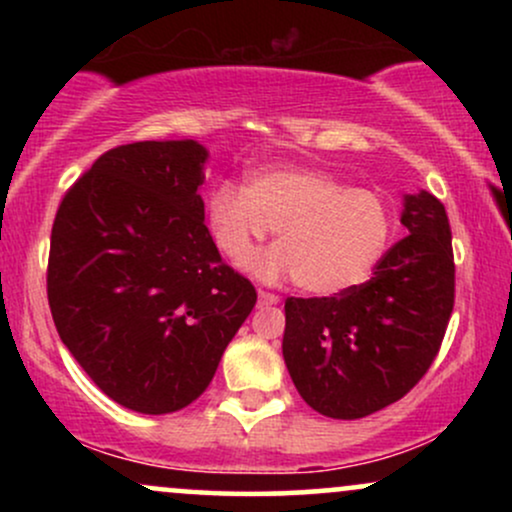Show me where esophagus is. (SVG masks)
Masks as SVG:
<instances>
[{"instance_id": "1", "label": "esophagus", "mask_w": 512, "mask_h": 512, "mask_svg": "<svg viewBox=\"0 0 512 512\" xmlns=\"http://www.w3.org/2000/svg\"><path fill=\"white\" fill-rule=\"evenodd\" d=\"M257 298H260L262 305H276V303H279V296H276V293H269V291H260V296H257Z\"/></svg>"}]
</instances>
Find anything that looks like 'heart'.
Instances as JSON below:
<instances>
[{"label": "heart", "mask_w": 512, "mask_h": 512, "mask_svg": "<svg viewBox=\"0 0 512 512\" xmlns=\"http://www.w3.org/2000/svg\"><path fill=\"white\" fill-rule=\"evenodd\" d=\"M207 231L233 267H245L262 240L274 245L255 264L264 281L293 276L313 296H337L373 274L390 243L392 214L378 192L346 187L325 170L269 166L248 185L223 180L207 199Z\"/></svg>", "instance_id": "b5f03b06"}]
</instances>
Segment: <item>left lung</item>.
Segmentation results:
<instances>
[{
  "label": "left lung",
  "mask_w": 512,
  "mask_h": 512,
  "mask_svg": "<svg viewBox=\"0 0 512 512\" xmlns=\"http://www.w3.org/2000/svg\"><path fill=\"white\" fill-rule=\"evenodd\" d=\"M407 238L356 289L286 298L284 361L301 397L330 419H363L402 399L431 368L455 305L445 207L404 197Z\"/></svg>",
  "instance_id": "8db88e82"
}]
</instances>
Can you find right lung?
<instances>
[{
	"label": "right lung",
	"mask_w": 512,
	"mask_h": 512,
	"mask_svg": "<svg viewBox=\"0 0 512 512\" xmlns=\"http://www.w3.org/2000/svg\"><path fill=\"white\" fill-rule=\"evenodd\" d=\"M207 156L192 139L105 151L52 223L48 301L62 344L139 414L195 402L257 303L204 226Z\"/></svg>",
	"instance_id": "obj_1"
}]
</instances>
